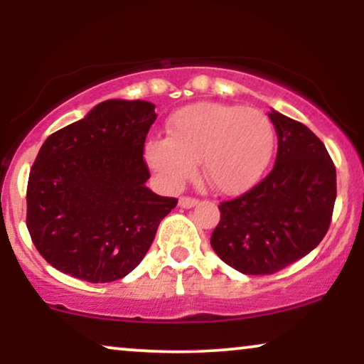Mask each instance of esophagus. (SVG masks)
Masks as SVG:
<instances>
[{
  "label": "esophagus",
  "mask_w": 364,
  "mask_h": 364,
  "mask_svg": "<svg viewBox=\"0 0 364 364\" xmlns=\"http://www.w3.org/2000/svg\"><path fill=\"white\" fill-rule=\"evenodd\" d=\"M195 205H198L196 198H191V196H181V198H179V206H181V208H193Z\"/></svg>",
  "instance_id": "esophagus-1"
}]
</instances>
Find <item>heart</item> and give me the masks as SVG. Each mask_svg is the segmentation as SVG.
<instances>
[{"mask_svg":"<svg viewBox=\"0 0 364 364\" xmlns=\"http://www.w3.org/2000/svg\"><path fill=\"white\" fill-rule=\"evenodd\" d=\"M168 138H151L144 158L164 183L181 186L201 163L203 176L225 195L258 183L273 158L276 133L264 113L238 105L196 103L168 121Z\"/></svg>","mask_w":364,"mask_h":364,"instance_id":"obj_1","label":"heart"}]
</instances>
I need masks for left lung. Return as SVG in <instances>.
I'll return each instance as SVG.
<instances>
[{
    "mask_svg": "<svg viewBox=\"0 0 364 364\" xmlns=\"http://www.w3.org/2000/svg\"><path fill=\"white\" fill-rule=\"evenodd\" d=\"M278 153L250 191L220 203L215 253L243 274H273L321 243L336 201V168L308 126L271 111Z\"/></svg>",
    "mask_w": 364,
    "mask_h": 364,
    "instance_id": "left-lung-1",
    "label": "left lung"
}]
</instances>
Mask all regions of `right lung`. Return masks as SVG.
<instances>
[{"label": "right lung", "mask_w": 364, "mask_h": 364, "mask_svg": "<svg viewBox=\"0 0 364 364\" xmlns=\"http://www.w3.org/2000/svg\"><path fill=\"white\" fill-rule=\"evenodd\" d=\"M148 101L108 100L46 138L26 190V226L38 253L90 283L124 278L141 263L176 198L148 190Z\"/></svg>", "instance_id": "1"}]
</instances>
